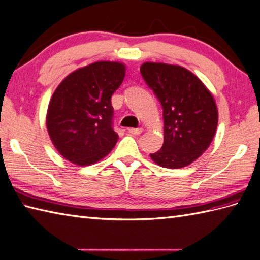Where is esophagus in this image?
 <instances>
[{
  "instance_id": "obj_1",
  "label": "esophagus",
  "mask_w": 260,
  "mask_h": 260,
  "mask_svg": "<svg viewBox=\"0 0 260 260\" xmlns=\"http://www.w3.org/2000/svg\"><path fill=\"white\" fill-rule=\"evenodd\" d=\"M143 128H128V133L132 135H140L142 134Z\"/></svg>"
}]
</instances>
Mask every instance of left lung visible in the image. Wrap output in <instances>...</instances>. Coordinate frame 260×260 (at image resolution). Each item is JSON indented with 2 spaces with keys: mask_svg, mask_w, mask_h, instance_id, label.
Listing matches in <instances>:
<instances>
[{
  "mask_svg": "<svg viewBox=\"0 0 260 260\" xmlns=\"http://www.w3.org/2000/svg\"><path fill=\"white\" fill-rule=\"evenodd\" d=\"M141 74L162 107L164 144L150 157L165 168H182L196 160L212 143L218 111L212 93L182 66L146 62Z\"/></svg>",
  "mask_w": 260,
  "mask_h": 260,
  "instance_id": "8db88e82",
  "label": "left lung"
}]
</instances>
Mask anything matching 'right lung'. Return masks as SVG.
<instances>
[{
	"mask_svg": "<svg viewBox=\"0 0 260 260\" xmlns=\"http://www.w3.org/2000/svg\"><path fill=\"white\" fill-rule=\"evenodd\" d=\"M125 65L95 62L66 76L47 108L46 127L65 159L87 166L110 154L118 140L111 98L125 77Z\"/></svg>",
	"mask_w": 260,
	"mask_h": 260,
	"instance_id": "right-lung-1",
	"label": "right lung"
}]
</instances>
